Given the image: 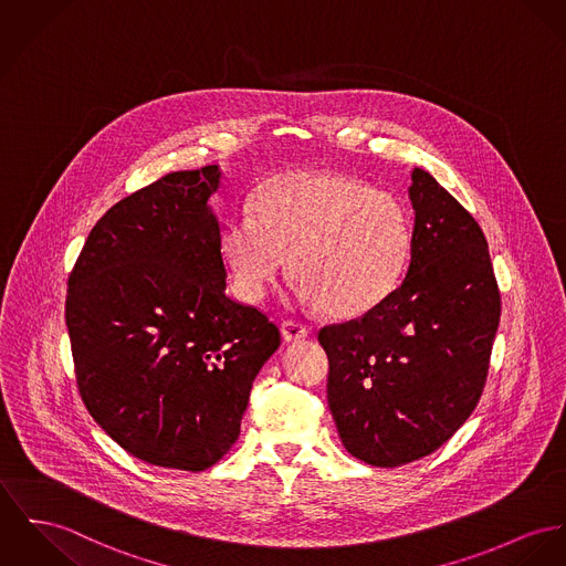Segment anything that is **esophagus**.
Returning a JSON list of instances; mask_svg holds the SVG:
<instances>
[{
	"label": "esophagus",
	"instance_id": "esophagus-1",
	"mask_svg": "<svg viewBox=\"0 0 566 566\" xmlns=\"http://www.w3.org/2000/svg\"><path fill=\"white\" fill-rule=\"evenodd\" d=\"M307 334H310V329L305 327L304 323H297V321H284L282 323V336L289 343H300V340L307 338Z\"/></svg>",
	"mask_w": 566,
	"mask_h": 566
}]
</instances>
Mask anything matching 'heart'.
<instances>
[{
  "instance_id": "1",
  "label": "heart",
  "mask_w": 566,
  "mask_h": 566,
  "mask_svg": "<svg viewBox=\"0 0 566 566\" xmlns=\"http://www.w3.org/2000/svg\"><path fill=\"white\" fill-rule=\"evenodd\" d=\"M219 248L243 300L261 302L293 254L300 300L350 318L396 291L411 230L384 191L348 176L291 172L271 180L256 207L234 209Z\"/></svg>"
}]
</instances>
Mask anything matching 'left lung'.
<instances>
[{
	"label": "left lung",
	"instance_id": "1",
	"mask_svg": "<svg viewBox=\"0 0 566 566\" xmlns=\"http://www.w3.org/2000/svg\"><path fill=\"white\" fill-rule=\"evenodd\" d=\"M409 198L416 223L402 284L364 316L318 332L338 436L375 468L436 452L472 416L502 312L479 221L422 168Z\"/></svg>",
	"mask_w": 566,
	"mask_h": 566
}]
</instances>
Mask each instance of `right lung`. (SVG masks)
I'll use <instances>...</instances> for the list:
<instances>
[{
	"mask_svg": "<svg viewBox=\"0 0 566 566\" xmlns=\"http://www.w3.org/2000/svg\"><path fill=\"white\" fill-rule=\"evenodd\" d=\"M218 166L161 176L96 221L69 275L66 327L80 396L133 457L202 472L239 437L269 316L226 295Z\"/></svg>",
	"mask_w": 566,
	"mask_h": 566,
	"instance_id": "right-lung-1",
	"label": "right lung"
}]
</instances>
